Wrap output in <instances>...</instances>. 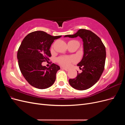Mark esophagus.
<instances>
[{"instance_id": "34e87169", "label": "esophagus", "mask_w": 125, "mask_h": 125, "mask_svg": "<svg viewBox=\"0 0 125 125\" xmlns=\"http://www.w3.org/2000/svg\"><path fill=\"white\" fill-rule=\"evenodd\" d=\"M63 70H65V71H68L69 70V69H67V68H62Z\"/></svg>"}]
</instances>
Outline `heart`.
Here are the masks:
<instances>
[{
    "mask_svg": "<svg viewBox=\"0 0 125 125\" xmlns=\"http://www.w3.org/2000/svg\"><path fill=\"white\" fill-rule=\"evenodd\" d=\"M75 61V59L72 57L68 56H61L57 59V62L63 67H67L70 66V63Z\"/></svg>",
    "mask_w": 125,
    "mask_h": 125,
    "instance_id": "1",
    "label": "heart"
}]
</instances>
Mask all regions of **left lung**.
<instances>
[{
	"instance_id": "obj_1",
	"label": "left lung",
	"mask_w": 125,
	"mask_h": 125,
	"mask_svg": "<svg viewBox=\"0 0 125 125\" xmlns=\"http://www.w3.org/2000/svg\"><path fill=\"white\" fill-rule=\"evenodd\" d=\"M77 36L80 37L83 42V56L77 65L82 72L79 73L77 71L76 78L69 79V82L75 89L85 90L95 84L103 73L106 50L100 37L90 30L80 29L74 34L67 35L64 37L74 38Z\"/></svg>"
}]
</instances>
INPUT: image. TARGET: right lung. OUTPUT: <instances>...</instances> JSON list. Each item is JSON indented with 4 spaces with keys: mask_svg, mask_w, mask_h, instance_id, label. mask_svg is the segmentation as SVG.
Segmentation results:
<instances>
[{
    "mask_svg": "<svg viewBox=\"0 0 125 125\" xmlns=\"http://www.w3.org/2000/svg\"><path fill=\"white\" fill-rule=\"evenodd\" d=\"M61 37L37 31L29 33L22 41L17 53L18 65L22 75L32 86L45 89L54 84L59 66L52 63L47 68L42 63L49 60L52 44Z\"/></svg>",
    "mask_w": 125,
    "mask_h": 125,
    "instance_id": "obj_1",
    "label": "right lung"
}]
</instances>
